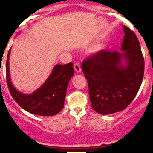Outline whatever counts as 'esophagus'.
Masks as SVG:
<instances>
[{
    "label": "esophagus",
    "instance_id": "34e87169",
    "mask_svg": "<svg viewBox=\"0 0 153 153\" xmlns=\"http://www.w3.org/2000/svg\"><path fill=\"white\" fill-rule=\"evenodd\" d=\"M74 69H75V70L77 72H81V66H80V64H78V63H75V64H74Z\"/></svg>",
    "mask_w": 153,
    "mask_h": 153
}]
</instances>
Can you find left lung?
Segmentation results:
<instances>
[{"mask_svg": "<svg viewBox=\"0 0 153 153\" xmlns=\"http://www.w3.org/2000/svg\"><path fill=\"white\" fill-rule=\"evenodd\" d=\"M124 53L101 50L84 60L82 70L87 80L92 108L101 115L126 109L138 93L144 73V59L135 32L123 26ZM127 61L123 67L121 58Z\"/></svg>", "mask_w": 153, "mask_h": 153, "instance_id": "8db88e82", "label": "left lung"}]
</instances>
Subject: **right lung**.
<instances>
[{"instance_id":"obj_1","label":"right lung","mask_w":153,"mask_h":153,"mask_svg":"<svg viewBox=\"0 0 153 153\" xmlns=\"http://www.w3.org/2000/svg\"><path fill=\"white\" fill-rule=\"evenodd\" d=\"M7 59V81L9 90L15 102L27 112L41 116L58 114L64 108L67 89L70 78L74 75L72 63L55 67L46 82L31 95L18 92L12 86L9 71V56Z\"/></svg>"}]
</instances>
